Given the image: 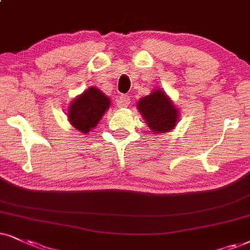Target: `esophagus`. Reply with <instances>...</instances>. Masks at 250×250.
Returning <instances> with one entry per match:
<instances>
[{"instance_id": "esophagus-1", "label": "esophagus", "mask_w": 250, "mask_h": 250, "mask_svg": "<svg viewBox=\"0 0 250 250\" xmlns=\"http://www.w3.org/2000/svg\"><path fill=\"white\" fill-rule=\"evenodd\" d=\"M129 104H130V98L128 96H120V98L118 99V107H120V108L128 107Z\"/></svg>"}]
</instances>
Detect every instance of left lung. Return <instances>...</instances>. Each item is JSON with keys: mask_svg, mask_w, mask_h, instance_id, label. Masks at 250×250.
<instances>
[{"mask_svg": "<svg viewBox=\"0 0 250 250\" xmlns=\"http://www.w3.org/2000/svg\"><path fill=\"white\" fill-rule=\"evenodd\" d=\"M138 110L154 134H165L174 129L179 121V110L163 90H154L141 98Z\"/></svg>", "mask_w": 250, "mask_h": 250, "instance_id": "1", "label": "left lung"}]
</instances>
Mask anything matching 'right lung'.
<instances>
[{
  "instance_id": "obj_1",
  "label": "right lung",
  "mask_w": 250,
  "mask_h": 250,
  "mask_svg": "<svg viewBox=\"0 0 250 250\" xmlns=\"http://www.w3.org/2000/svg\"><path fill=\"white\" fill-rule=\"evenodd\" d=\"M109 106L110 99L106 94L94 86L88 87L75 98L69 106V122L78 131L87 134L99 123Z\"/></svg>"
}]
</instances>
